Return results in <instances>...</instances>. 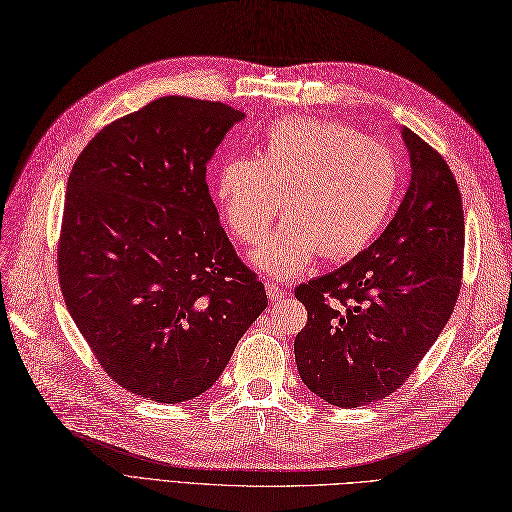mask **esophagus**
Instances as JSON below:
<instances>
[{
  "label": "esophagus",
  "instance_id": "1",
  "mask_svg": "<svg viewBox=\"0 0 512 512\" xmlns=\"http://www.w3.org/2000/svg\"><path fill=\"white\" fill-rule=\"evenodd\" d=\"M266 293H268V298H270V302H278V300H283L285 298V289L283 287H278L276 283H272V280H266Z\"/></svg>",
  "mask_w": 512,
  "mask_h": 512
}]
</instances>
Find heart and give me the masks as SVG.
Listing matches in <instances>:
<instances>
[{"mask_svg":"<svg viewBox=\"0 0 512 512\" xmlns=\"http://www.w3.org/2000/svg\"><path fill=\"white\" fill-rule=\"evenodd\" d=\"M402 187V163L387 144L336 121L291 117L268 127L255 159L234 157L217 174L219 208L242 244L266 238L283 202L285 223L253 255L278 278L319 253L351 259L383 232Z\"/></svg>","mask_w":512,"mask_h":512,"instance_id":"1","label":"heart"}]
</instances>
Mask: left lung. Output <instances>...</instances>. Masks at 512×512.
Instances as JSON below:
<instances>
[{
  "label": "left lung",
  "mask_w": 512,
  "mask_h": 512,
  "mask_svg": "<svg viewBox=\"0 0 512 512\" xmlns=\"http://www.w3.org/2000/svg\"><path fill=\"white\" fill-rule=\"evenodd\" d=\"M410 187L385 232L336 272L295 287L308 323L295 364L321 400L357 408L400 389L451 319L464 276V208L444 157L408 127Z\"/></svg>",
  "instance_id": "8db88e82"
}]
</instances>
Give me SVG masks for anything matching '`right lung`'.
Instances as JSON below:
<instances>
[{
    "mask_svg": "<svg viewBox=\"0 0 512 512\" xmlns=\"http://www.w3.org/2000/svg\"><path fill=\"white\" fill-rule=\"evenodd\" d=\"M244 112L168 95L106 125L65 193L57 272L97 364L140 398L204 393L268 306L219 223L206 163Z\"/></svg>",
    "mask_w": 512,
    "mask_h": 512,
    "instance_id": "1",
    "label": "right lung"
}]
</instances>
